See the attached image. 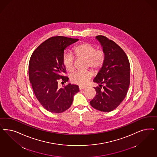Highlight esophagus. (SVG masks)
Returning <instances> with one entry per match:
<instances>
[{
  "mask_svg": "<svg viewBox=\"0 0 157 157\" xmlns=\"http://www.w3.org/2000/svg\"><path fill=\"white\" fill-rule=\"evenodd\" d=\"M86 88V86H79V89H80V90H83V89H84V88Z\"/></svg>",
  "mask_w": 157,
  "mask_h": 157,
  "instance_id": "obj_1",
  "label": "esophagus"
}]
</instances>
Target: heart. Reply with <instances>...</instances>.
<instances>
[{
  "mask_svg": "<svg viewBox=\"0 0 157 157\" xmlns=\"http://www.w3.org/2000/svg\"><path fill=\"white\" fill-rule=\"evenodd\" d=\"M74 53L78 59L86 61V67H90L94 70L100 68L105 61V54L101 50H96L95 46L90 43H82L74 48ZM63 63L67 71L71 72L75 69V58L69 52H66L63 56ZM92 76V73L87 71H77L71 76L72 82L83 86L89 81Z\"/></svg>",
  "mask_w": 157,
  "mask_h": 157,
  "instance_id": "1",
  "label": "heart"
}]
</instances>
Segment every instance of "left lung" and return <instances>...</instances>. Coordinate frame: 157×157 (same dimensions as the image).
Listing matches in <instances>:
<instances>
[{"mask_svg":"<svg viewBox=\"0 0 157 157\" xmlns=\"http://www.w3.org/2000/svg\"><path fill=\"white\" fill-rule=\"evenodd\" d=\"M105 54L103 65L94 79L96 95L91 106L99 111L110 112L120 105L127 95L130 84V64L121 48L105 36L96 37Z\"/></svg>","mask_w":157,"mask_h":157,"instance_id":"left-lung-1","label":"left lung"}]
</instances>
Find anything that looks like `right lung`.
<instances>
[{
  "instance_id": "1",
  "label": "right lung",
  "mask_w": 157,
  "mask_h": 157,
  "mask_svg": "<svg viewBox=\"0 0 157 157\" xmlns=\"http://www.w3.org/2000/svg\"><path fill=\"white\" fill-rule=\"evenodd\" d=\"M78 40L64 36H54L44 41L32 54L29 63V81L36 98L47 111L61 113L71 106L78 86L68 84L60 89L58 80L66 82L63 76L66 68L63 56L66 47Z\"/></svg>"
}]
</instances>
